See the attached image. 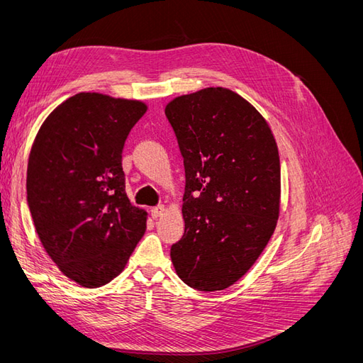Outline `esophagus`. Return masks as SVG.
I'll return each mask as SVG.
<instances>
[{"mask_svg": "<svg viewBox=\"0 0 363 363\" xmlns=\"http://www.w3.org/2000/svg\"><path fill=\"white\" fill-rule=\"evenodd\" d=\"M164 212V207L163 206H157V207H152L151 208V216L152 218H160Z\"/></svg>", "mask_w": 363, "mask_h": 363, "instance_id": "esophagus-1", "label": "esophagus"}]
</instances>
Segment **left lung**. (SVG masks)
I'll return each mask as SVG.
<instances>
[{
  "label": "left lung",
  "instance_id": "1",
  "mask_svg": "<svg viewBox=\"0 0 363 363\" xmlns=\"http://www.w3.org/2000/svg\"><path fill=\"white\" fill-rule=\"evenodd\" d=\"M184 164V233L171 247L188 286L223 291L257 260L277 224L280 160L267 121L224 87L164 108Z\"/></svg>",
  "mask_w": 363,
  "mask_h": 363
}]
</instances>
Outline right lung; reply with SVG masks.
Instances as JSON below:
<instances>
[{
  "label": "right lung",
  "mask_w": 363,
  "mask_h": 363,
  "mask_svg": "<svg viewBox=\"0 0 363 363\" xmlns=\"http://www.w3.org/2000/svg\"><path fill=\"white\" fill-rule=\"evenodd\" d=\"M140 101L83 92L50 113L33 142L27 203L40 242L68 279L98 288L124 269L145 232L125 194L123 148Z\"/></svg>",
  "instance_id": "obj_1"
}]
</instances>
